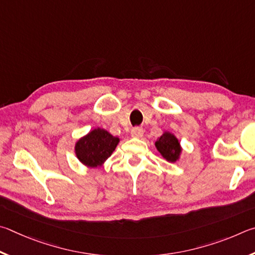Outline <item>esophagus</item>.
Returning <instances> with one entry per match:
<instances>
[{
    "label": "esophagus",
    "mask_w": 255,
    "mask_h": 255,
    "mask_svg": "<svg viewBox=\"0 0 255 255\" xmlns=\"http://www.w3.org/2000/svg\"><path fill=\"white\" fill-rule=\"evenodd\" d=\"M131 136L134 137V139H141L143 136V130L141 128H134L131 131Z\"/></svg>",
    "instance_id": "34e87169"
}]
</instances>
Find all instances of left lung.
I'll return each instance as SVG.
<instances>
[{
	"label": "left lung",
	"mask_w": 255,
	"mask_h": 255,
	"mask_svg": "<svg viewBox=\"0 0 255 255\" xmlns=\"http://www.w3.org/2000/svg\"><path fill=\"white\" fill-rule=\"evenodd\" d=\"M155 148L163 159L169 162L179 161L182 153V148L178 137L173 133L166 131L155 141Z\"/></svg>",
	"instance_id": "obj_1"
}]
</instances>
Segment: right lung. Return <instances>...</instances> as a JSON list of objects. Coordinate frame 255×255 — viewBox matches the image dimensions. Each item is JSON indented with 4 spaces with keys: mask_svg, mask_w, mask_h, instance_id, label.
<instances>
[{
    "mask_svg": "<svg viewBox=\"0 0 255 255\" xmlns=\"http://www.w3.org/2000/svg\"><path fill=\"white\" fill-rule=\"evenodd\" d=\"M120 143L104 128H97L80 137L75 143V154L79 162L88 168H97L105 164Z\"/></svg>",
    "mask_w": 255,
    "mask_h": 255,
    "instance_id": "right-lung-1",
    "label": "right lung"
}]
</instances>
